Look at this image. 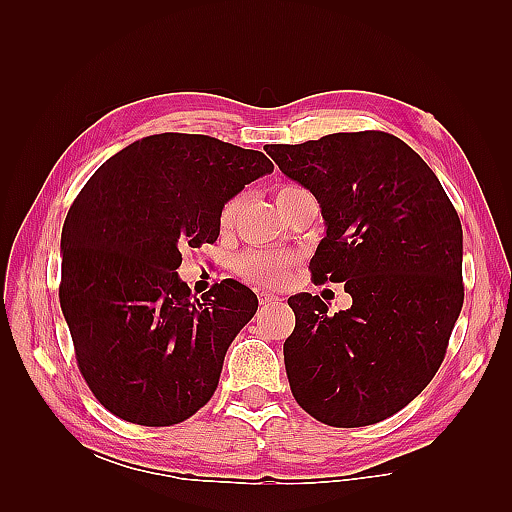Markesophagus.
I'll list each match as a JSON object with an SVG mask.
<instances>
[{
    "mask_svg": "<svg viewBox=\"0 0 512 512\" xmlns=\"http://www.w3.org/2000/svg\"><path fill=\"white\" fill-rule=\"evenodd\" d=\"M258 301H260V305H262V307H269V305L277 303V301H280V299H277V297H273V294H267V292H260V294H258Z\"/></svg>",
    "mask_w": 512,
    "mask_h": 512,
    "instance_id": "obj_1",
    "label": "esophagus"
}]
</instances>
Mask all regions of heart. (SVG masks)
<instances>
[{"label": "heart", "mask_w": 512, "mask_h": 512, "mask_svg": "<svg viewBox=\"0 0 512 512\" xmlns=\"http://www.w3.org/2000/svg\"><path fill=\"white\" fill-rule=\"evenodd\" d=\"M288 190H294L292 185H286V188H280L275 194V200L282 198ZM239 209V200L232 198L222 207L220 211V226L228 228L235 220ZM237 271L243 277V280L252 282L256 286H265V288H273L280 284L288 267L292 265V256L286 252H275V250H247L237 258Z\"/></svg>", "instance_id": "1"}]
</instances>
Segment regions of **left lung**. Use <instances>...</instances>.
Listing matches in <instances>:
<instances>
[{"mask_svg":"<svg viewBox=\"0 0 512 512\" xmlns=\"http://www.w3.org/2000/svg\"><path fill=\"white\" fill-rule=\"evenodd\" d=\"M265 151L316 196L327 237L312 280L346 282V312L318 294L288 299L284 363L297 404L333 427L384 421L436 376L463 305L459 215L433 170L401 138L337 132Z\"/></svg>","mask_w":512,"mask_h":512,"instance_id":"1","label":"left lung"}]
</instances>
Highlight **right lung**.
Returning a JSON list of instances; mask_svg holds the SVG:
<instances>
[{
    "mask_svg": "<svg viewBox=\"0 0 512 512\" xmlns=\"http://www.w3.org/2000/svg\"><path fill=\"white\" fill-rule=\"evenodd\" d=\"M267 173L262 151L164 132L108 158L74 198L59 303L76 363L108 412L168 427L218 389L226 350L258 299L235 280L196 299L177 275L181 250L218 241L224 203Z\"/></svg>",
    "mask_w": 512,
    "mask_h": 512,
    "instance_id": "1",
    "label": "right lung"
}]
</instances>
